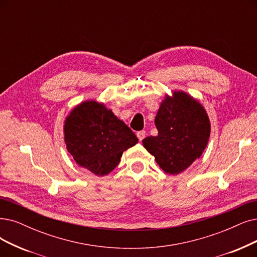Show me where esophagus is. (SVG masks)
<instances>
[{"label": "esophagus", "mask_w": 257, "mask_h": 257, "mask_svg": "<svg viewBox=\"0 0 257 257\" xmlns=\"http://www.w3.org/2000/svg\"><path fill=\"white\" fill-rule=\"evenodd\" d=\"M146 135H147L146 131H140V132H138V133H137V137H138L139 141H142L143 139H145Z\"/></svg>", "instance_id": "obj_1"}]
</instances>
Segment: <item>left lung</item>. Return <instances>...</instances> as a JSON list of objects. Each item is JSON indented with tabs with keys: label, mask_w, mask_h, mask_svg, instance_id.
<instances>
[{
	"label": "left lung",
	"mask_w": 257,
	"mask_h": 257,
	"mask_svg": "<svg viewBox=\"0 0 257 257\" xmlns=\"http://www.w3.org/2000/svg\"><path fill=\"white\" fill-rule=\"evenodd\" d=\"M157 136L142 140L158 166L171 175L186 171L207 145L211 122L200 102L183 90L166 95L155 118Z\"/></svg>",
	"instance_id": "left-lung-1"
}]
</instances>
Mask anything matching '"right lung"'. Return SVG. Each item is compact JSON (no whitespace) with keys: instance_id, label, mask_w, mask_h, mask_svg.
I'll use <instances>...</instances> for the list:
<instances>
[{"instance_id":"right-lung-1","label":"right lung","mask_w":257,"mask_h":257,"mask_svg":"<svg viewBox=\"0 0 257 257\" xmlns=\"http://www.w3.org/2000/svg\"><path fill=\"white\" fill-rule=\"evenodd\" d=\"M63 132L66 149L75 162L97 176L109 174L123 152L138 143L125 123L97 100H85L71 109Z\"/></svg>"}]
</instances>
